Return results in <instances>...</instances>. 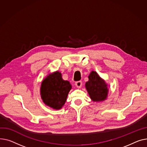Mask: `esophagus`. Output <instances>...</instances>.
<instances>
[{
	"mask_svg": "<svg viewBox=\"0 0 147 147\" xmlns=\"http://www.w3.org/2000/svg\"><path fill=\"white\" fill-rule=\"evenodd\" d=\"M82 85V81H77V82H75V85H76V87L77 88H80L81 87Z\"/></svg>",
	"mask_w": 147,
	"mask_h": 147,
	"instance_id": "obj_1",
	"label": "esophagus"
}]
</instances>
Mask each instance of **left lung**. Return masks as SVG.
I'll use <instances>...</instances> for the list:
<instances>
[{"instance_id": "left-lung-1", "label": "left lung", "mask_w": 147, "mask_h": 147, "mask_svg": "<svg viewBox=\"0 0 147 147\" xmlns=\"http://www.w3.org/2000/svg\"><path fill=\"white\" fill-rule=\"evenodd\" d=\"M88 81L85 83L87 89L91 99L93 101H105L108 95L107 85L98 74L92 71L88 76Z\"/></svg>"}]
</instances>
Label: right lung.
Instances as JSON below:
<instances>
[{
    "instance_id": "add662e5",
    "label": "right lung",
    "mask_w": 147,
    "mask_h": 147,
    "mask_svg": "<svg viewBox=\"0 0 147 147\" xmlns=\"http://www.w3.org/2000/svg\"><path fill=\"white\" fill-rule=\"evenodd\" d=\"M72 88L69 82L65 81L59 71L47 76L41 82V97L45 104L53 109H61Z\"/></svg>"
}]
</instances>
